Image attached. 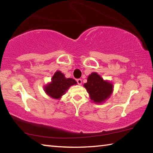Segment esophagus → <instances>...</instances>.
I'll list each match as a JSON object with an SVG mask.
<instances>
[{
  "instance_id": "34e87169",
  "label": "esophagus",
  "mask_w": 153,
  "mask_h": 153,
  "mask_svg": "<svg viewBox=\"0 0 153 153\" xmlns=\"http://www.w3.org/2000/svg\"><path fill=\"white\" fill-rule=\"evenodd\" d=\"M76 81H77V84H78L79 85H81V84H82V79H80V78H79V79H76Z\"/></svg>"
}]
</instances>
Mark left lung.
Returning a JSON list of instances; mask_svg holds the SVG:
<instances>
[{
  "label": "left lung",
  "instance_id": "8db88e82",
  "mask_svg": "<svg viewBox=\"0 0 153 153\" xmlns=\"http://www.w3.org/2000/svg\"><path fill=\"white\" fill-rule=\"evenodd\" d=\"M91 100L94 102L100 103L110 97L113 92V85L104 81L97 73H92L88 77L87 83L84 84Z\"/></svg>",
  "mask_w": 153,
  "mask_h": 153
}]
</instances>
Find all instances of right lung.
I'll return each mask as SVG.
<instances>
[{
  "label": "right lung",
  "instance_id": "obj_1",
  "mask_svg": "<svg viewBox=\"0 0 153 153\" xmlns=\"http://www.w3.org/2000/svg\"><path fill=\"white\" fill-rule=\"evenodd\" d=\"M76 80L65 78L61 71H56L52 78V82L45 87L46 94L53 98H59L63 95L69 87L76 84Z\"/></svg>",
  "mask_w": 153,
  "mask_h": 153
}]
</instances>
